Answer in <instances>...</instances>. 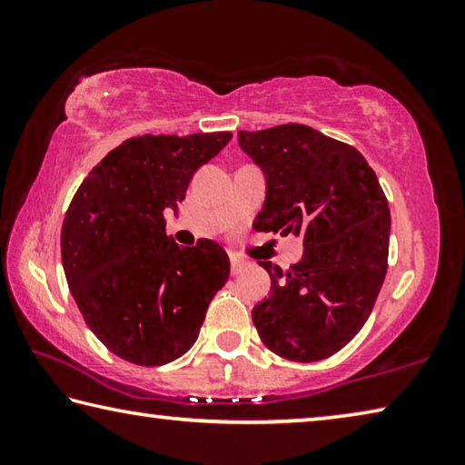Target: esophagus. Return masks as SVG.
Segmentation results:
<instances>
[{"label": "esophagus", "mask_w": 465, "mask_h": 465, "mask_svg": "<svg viewBox=\"0 0 465 465\" xmlns=\"http://www.w3.org/2000/svg\"><path fill=\"white\" fill-rule=\"evenodd\" d=\"M250 262L246 258H240V256H232V274H242L243 271L250 269Z\"/></svg>", "instance_id": "1"}]
</instances>
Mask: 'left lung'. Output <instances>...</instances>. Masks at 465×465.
<instances>
[{
  "mask_svg": "<svg viewBox=\"0 0 465 465\" xmlns=\"http://www.w3.org/2000/svg\"><path fill=\"white\" fill-rule=\"evenodd\" d=\"M238 143L266 178L256 232L303 235V256L271 274L252 310L262 342L282 359L313 363L349 344L371 313L388 271L390 207L355 147L305 124L240 131Z\"/></svg>",
  "mask_w": 465,
  "mask_h": 465,
  "instance_id": "obj_1",
  "label": "left lung"
}]
</instances>
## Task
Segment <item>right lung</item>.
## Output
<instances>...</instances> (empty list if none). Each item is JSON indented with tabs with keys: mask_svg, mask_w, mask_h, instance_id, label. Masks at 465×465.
I'll list each match as a JSON object with an SVG mask.
<instances>
[{
	"mask_svg": "<svg viewBox=\"0 0 465 465\" xmlns=\"http://www.w3.org/2000/svg\"><path fill=\"white\" fill-rule=\"evenodd\" d=\"M230 139L227 131L131 137L90 172L69 204L61 227L67 285L98 341L129 363L157 367L183 357L230 277L217 242L180 248L163 219Z\"/></svg>",
	"mask_w": 465,
	"mask_h": 465,
	"instance_id": "add662e5",
	"label": "right lung"
}]
</instances>
